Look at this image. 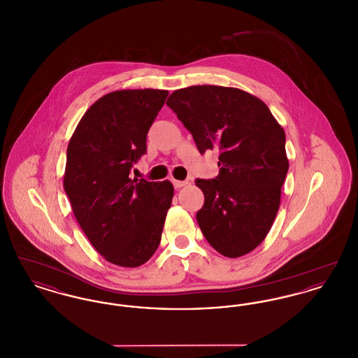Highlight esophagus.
Instances as JSON below:
<instances>
[{
	"label": "esophagus",
	"mask_w": 358,
	"mask_h": 358,
	"mask_svg": "<svg viewBox=\"0 0 358 358\" xmlns=\"http://www.w3.org/2000/svg\"><path fill=\"white\" fill-rule=\"evenodd\" d=\"M187 181H178V180H173V185L174 187H182L187 185Z\"/></svg>",
	"instance_id": "34e87169"
}]
</instances>
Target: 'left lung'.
<instances>
[{
  "label": "left lung",
  "instance_id": "8db88e82",
  "mask_svg": "<svg viewBox=\"0 0 358 358\" xmlns=\"http://www.w3.org/2000/svg\"><path fill=\"white\" fill-rule=\"evenodd\" d=\"M166 104L190 131L199 152L219 150V176L196 180L204 193L196 219L222 255L255 250L273 227L289 171L286 136L267 104L222 85L176 90Z\"/></svg>",
  "mask_w": 358,
  "mask_h": 358
}]
</instances>
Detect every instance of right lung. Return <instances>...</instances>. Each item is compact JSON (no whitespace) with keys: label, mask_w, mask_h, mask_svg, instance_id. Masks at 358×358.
Returning a JSON list of instances; mask_svg holds the SVG:
<instances>
[{"label":"right lung","mask_w":358,"mask_h":358,"mask_svg":"<svg viewBox=\"0 0 358 358\" xmlns=\"http://www.w3.org/2000/svg\"><path fill=\"white\" fill-rule=\"evenodd\" d=\"M165 90H120L94 103L67 148L64 190L94 248L110 263L139 267L157 251L174 187L130 178Z\"/></svg>","instance_id":"obj_1"}]
</instances>
